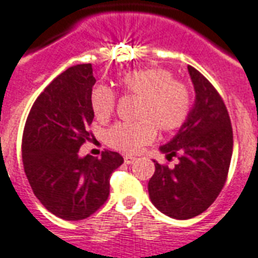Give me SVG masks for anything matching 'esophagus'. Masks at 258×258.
I'll return each mask as SVG.
<instances>
[{"label":"esophagus","instance_id":"esophagus-1","mask_svg":"<svg viewBox=\"0 0 258 258\" xmlns=\"http://www.w3.org/2000/svg\"><path fill=\"white\" fill-rule=\"evenodd\" d=\"M137 160V158H135V157H133V155H125L124 157V162L125 164H134V161Z\"/></svg>","mask_w":258,"mask_h":258}]
</instances>
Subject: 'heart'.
Masks as SVG:
<instances>
[{"label":"heart","mask_w":258,"mask_h":258,"mask_svg":"<svg viewBox=\"0 0 258 258\" xmlns=\"http://www.w3.org/2000/svg\"><path fill=\"white\" fill-rule=\"evenodd\" d=\"M121 93L138 97L131 123H116L107 131V143L116 150L135 153L155 138L157 128L169 133L181 127L192 103L190 88L165 68L135 69L119 80ZM92 109L98 120H107L115 112L116 94L108 86H97L92 93Z\"/></svg>","instance_id":"obj_1"}]
</instances>
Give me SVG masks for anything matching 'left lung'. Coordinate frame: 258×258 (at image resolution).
Returning <instances> with one entry per match:
<instances>
[{
    "instance_id": "1",
    "label": "left lung",
    "mask_w": 258,
    "mask_h": 258,
    "mask_svg": "<svg viewBox=\"0 0 258 258\" xmlns=\"http://www.w3.org/2000/svg\"><path fill=\"white\" fill-rule=\"evenodd\" d=\"M195 107L178 134L161 151L173 168L155 162L149 195L155 207L174 219H189L211 206L225 186L233 154V128L223 98L207 78L188 66Z\"/></svg>"
}]
</instances>
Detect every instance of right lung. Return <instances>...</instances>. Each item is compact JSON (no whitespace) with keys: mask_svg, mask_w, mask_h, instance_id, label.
Wrapping results in <instances>:
<instances>
[{"mask_svg":"<svg viewBox=\"0 0 258 258\" xmlns=\"http://www.w3.org/2000/svg\"><path fill=\"white\" fill-rule=\"evenodd\" d=\"M90 63L59 74L33 103L23 133V164L33 194L44 207L64 221H81L97 211L109 196L112 172L123 164L116 151L78 157L93 138Z\"/></svg>","mask_w":258,"mask_h":258,"instance_id":"add662e5","label":"right lung"}]
</instances>
